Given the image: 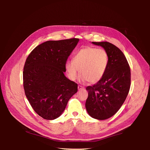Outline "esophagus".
<instances>
[{
    "mask_svg": "<svg viewBox=\"0 0 150 150\" xmlns=\"http://www.w3.org/2000/svg\"><path fill=\"white\" fill-rule=\"evenodd\" d=\"M78 90H82V89H83L84 88L83 87V86H80V85H79V86H78Z\"/></svg>",
    "mask_w": 150,
    "mask_h": 150,
    "instance_id": "esophagus-1",
    "label": "esophagus"
}]
</instances>
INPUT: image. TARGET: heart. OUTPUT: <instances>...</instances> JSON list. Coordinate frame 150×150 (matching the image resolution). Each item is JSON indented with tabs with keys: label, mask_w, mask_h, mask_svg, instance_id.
Masks as SVG:
<instances>
[{
	"label": "heart",
	"mask_w": 150,
	"mask_h": 150,
	"mask_svg": "<svg viewBox=\"0 0 150 150\" xmlns=\"http://www.w3.org/2000/svg\"><path fill=\"white\" fill-rule=\"evenodd\" d=\"M108 64V55L105 50L86 47L76 53L72 61L66 62L65 69L71 80L76 79L79 70L81 81L94 84L101 79Z\"/></svg>",
	"instance_id": "1"
}]
</instances>
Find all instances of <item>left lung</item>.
Here are the masks:
<instances>
[{
	"label": "left lung",
	"instance_id": "8db88e82",
	"mask_svg": "<svg viewBox=\"0 0 150 150\" xmlns=\"http://www.w3.org/2000/svg\"><path fill=\"white\" fill-rule=\"evenodd\" d=\"M107 52L108 64L103 78L92 86H88V97L85 106L94 119L110 118L118 111L128 96L131 84L130 67L124 54L108 42H92Z\"/></svg>",
	"mask_w": 150,
	"mask_h": 150
}]
</instances>
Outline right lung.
Instances as JSON below:
<instances>
[{
  "label": "right lung",
  "instance_id": "1",
  "mask_svg": "<svg viewBox=\"0 0 150 150\" xmlns=\"http://www.w3.org/2000/svg\"><path fill=\"white\" fill-rule=\"evenodd\" d=\"M79 39L48 40L35 47L25 61L23 84L35 112L47 120L59 117L78 84L64 75L65 64Z\"/></svg>",
  "mask_w": 150,
  "mask_h": 150
}]
</instances>
